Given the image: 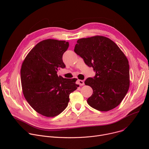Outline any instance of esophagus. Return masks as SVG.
Instances as JSON below:
<instances>
[{
  "label": "esophagus",
  "mask_w": 149,
  "mask_h": 149,
  "mask_svg": "<svg viewBox=\"0 0 149 149\" xmlns=\"http://www.w3.org/2000/svg\"><path fill=\"white\" fill-rule=\"evenodd\" d=\"M77 84H79L80 86H83L85 84L84 81H82V80H77Z\"/></svg>",
  "instance_id": "34e87169"
}]
</instances>
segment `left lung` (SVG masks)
I'll list each match as a JSON object with an SVG mask.
<instances>
[{
    "mask_svg": "<svg viewBox=\"0 0 149 149\" xmlns=\"http://www.w3.org/2000/svg\"><path fill=\"white\" fill-rule=\"evenodd\" d=\"M74 51L96 73L85 81L93 90L88 104L102 111L116 107L130 87L129 63L123 52L113 41L102 36L79 39Z\"/></svg>",
    "mask_w": 149,
    "mask_h": 149,
    "instance_id": "left-lung-1",
    "label": "left lung"
}]
</instances>
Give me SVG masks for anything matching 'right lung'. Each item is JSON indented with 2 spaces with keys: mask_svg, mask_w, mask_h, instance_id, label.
Segmentation results:
<instances>
[{
  "mask_svg": "<svg viewBox=\"0 0 149 149\" xmlns=\"http://www.w3.org/2000/svg\"><path fill=\"white\" fill-rule=\"evenodd\" d=\"M69 43L47 39L38 43L27 54L21 68L22 93L31 107L42 115L54 117L67 107L69 95L79 85L77 79L58 76L65 67L63 55Z\"/></svg>",
  "mask_w": 149,
  "mask_h": 149,
  "instance_id": "1",
  "label": "right lung"
}]
</instances>
